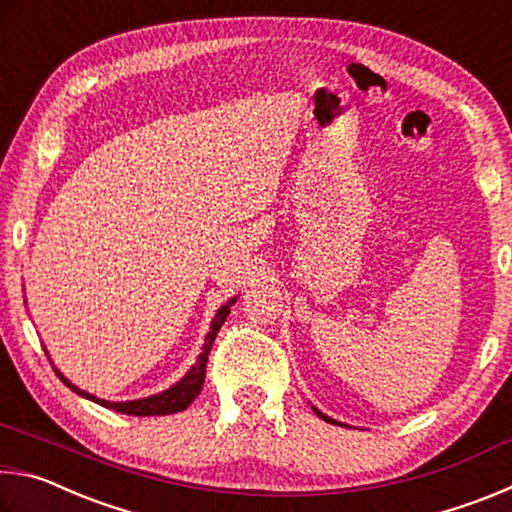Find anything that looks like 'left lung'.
<instances>
[{"label": "left lung", "mask_w": 512, "mask_h": 512, "mask_svg": "<svg viewBox=\"0 0 512 512\" xmlns=\"http://www.w3.org/2000/svg\"><path fill=\"white\" fill-rule=\"evenodd\" d=\"M311 409H314V413L318 415V418H320V420H325V422H332V424H341V427H350V424H343V422H336L334 418H329V415H325L323 411H318V409H316V406H311Z\"/></svg>", "instance_id": "1"}]
</instances>
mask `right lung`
<instances>
[{
    "instance_id": "add662e5",
    "label": "right lung",
    "mask_w": 512,
    "mask_h": 512,
    "mask_svg": "<svg viewBox=\"0 0 512 512\" xmlns=\"http://www.w3.org/2000/svg\"><path fill=\"white\" fill-rule=\"evenodd\" d=\"M237 302V296L230 298L225 305H221L219 309H216V314L212 318V325H210V332L205 334V343H203V350L201 354L196 357V363L192 368H189L185 372V377L176 381V384L169 386L167 391L162 393H155V395H149V397H140V400H126V402H110V400H101V397L92 395L88 391H83V388H79L76 384H72L63 372H60L56 366H54V372L58 375V379L63 381V384L67 388H72V391L76 395L85 397V400H92L97 402L101 406H106V409H112L117 413H126V415H169V413H178V411H185L189 404H192L196 400V395L201 393L203 388V381H205V366H207V354H210L212 350V343L216 339V334H219L221 325L225 323V318H228L230 314V307L235 305ZM47 352V348H45ZM49 357V352H47ZM51 361V357H49ZM54 363V361H51Z\"/></svg>"
}]
</instances>
